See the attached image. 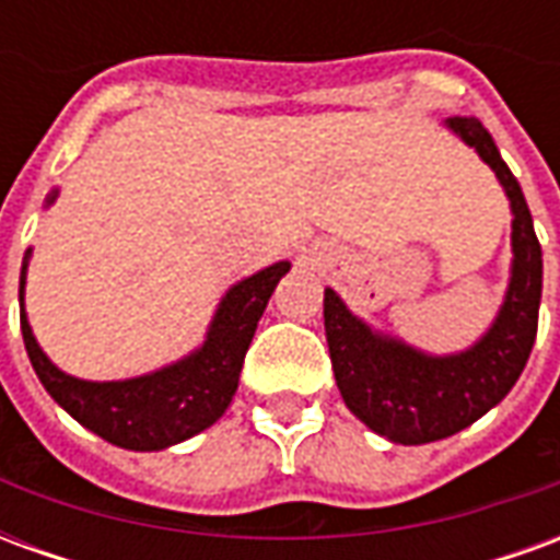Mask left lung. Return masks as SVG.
Instances as JSON below:
<instances>
[{
	"mask_svg": "<svg viewBox=\"0 0 560 560\" xmlns=\"http://www.w3.org/2000/svg\"><path fill=\"white\" fill-rule=\"evenodd\" d=\"M446 126L480 152L513 209V269L492 329L468 351L432 357L372 332L336 291H324V327L341 399L393 444H429L468 429L513 389L537 339L542 252L525 195L480 119L453 116Z\"/></svg>",
	"mask_w": 560,
	"mask_h": 560,
	"instance_id": "obj_1",
	"label": "left lung"
}]
</instances>
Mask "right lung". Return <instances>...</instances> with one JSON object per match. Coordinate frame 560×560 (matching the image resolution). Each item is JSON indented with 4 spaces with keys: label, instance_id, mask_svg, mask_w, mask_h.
I'll return each mask as SVG.
<instances>
[{
    "label": "right lung",
    "instance_id": "right-lung-1",
    "mask_svg": "<svg viewBox=\"0 0 560 560\" xmlns=\"http://www.w3.org/2000/svg\"><path fill=\"white\" fill-rule=\"evenodd\" d=\"M54 197L50 195L47 203H54ZM30 255L32 252L23 255V269H20V303H23ZM288 269L291 264L281 260L255 272L252 279L233 284L209 324L207 341L191 357L131 381L98 384L59 372L32 336L23 305H20V332L44 389L80 425L126 450H140V453L164 450L209 429L228 411L240 384L245 351L255 339L257 320Z\"/></svg>",
    "mask_w": 560,
    "mask_h": 560
}]
</instances>
